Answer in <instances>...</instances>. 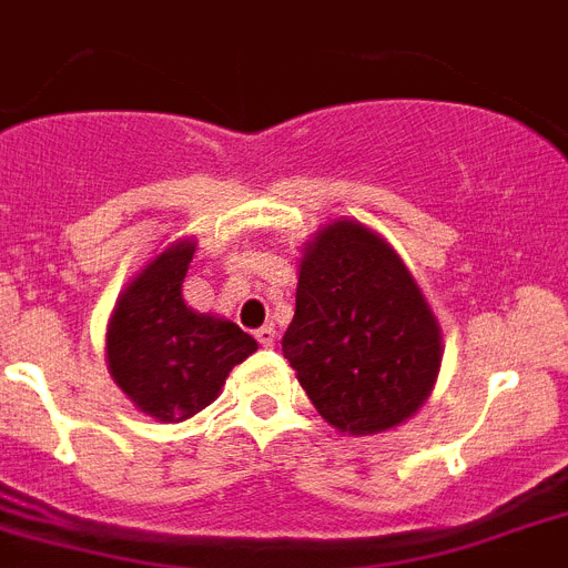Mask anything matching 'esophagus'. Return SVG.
Instances as JSON below:
<instances>
[{
  "instance_id": "esophagus-1",
  "label": "esophagus",
  "mask_w": 568,
  "mask_h": 568,
  "mask_svg": "<svg viewBox=\"0 0 568 568\" xmlns=\"http://www.w3.org/2000/svg\"><path fill=\"white\" fill-rule=\"evenodd\" d=\"M256 341H260L262 346H265V349H271V346H274V343H276V328L274 326L256 328Z\"/></svg>"
}]
</instances>
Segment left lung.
<instances>
[{
    "mask_svg": "<svg viewBox=\"0 0 568 568\" xmlns=\"http://www.w3.org/2000/svg\"><path fill=\"white\" fill-rule=\"evenodd\" d=\"M300 254L283 355L337 433L393 430L430 398L442 369L430 303L395 247L355 219L328 222Z\"/></svg>",
    "mask_w": 568,
    "mask_h": 568,
    "instance_id": "left-lung-1",
    "label": "left lung"
}]
</instances>
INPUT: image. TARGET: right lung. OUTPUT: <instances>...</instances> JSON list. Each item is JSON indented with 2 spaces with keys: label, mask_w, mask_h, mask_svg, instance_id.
Returning a JSON list of instances; mask_svg holds the SVG:
<instances>
[{
  "label": "right lung",
  "mask_w": 568,
  "mask_h": 568,
  "mask_svg": "<svg viewBox=\"0 0 568 568\" xmlns=\"http://www.w3.org/2000/svg\"><path fill=\"white\" fill-rule=\"evenodd\" d=\"M195 240H175L132 276L106 323V364L123 395L155 422L193 418L260 346L236 323L181 297Z\"/></svg>",
  "instance_id": "1"
}]
</instances>
